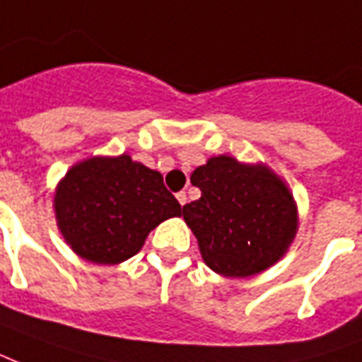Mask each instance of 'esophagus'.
<instances>
[{
	"mask_svg": "<svg viewBox=\"0 0 362 362\" xmlns=\"http://www.w3.org/2000/svg\"><path fill=\"white\" fill-rule=\"evenodd\" d=\"M176 199H178V203L184 207V205L188 203V195H186V192H178V194H176Z\"/></svg>",
	"mask_w": 362,
	"mask_h": 362,
	"instance_id": "obj_1",
	"label": "esophagus"
}]
</instances>
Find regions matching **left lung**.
Masks as SVG:
<instances>
[{
	"label": "left lung",
	"mask_w": 362,
	"mask_h": 362,
	"mask_svg": "<svg viewBox=\"0 0 362 362\" xmlns=\"http://www.w3.org/2000/svg\"><path fill=\"white\" fill-rule=\"evenodd\" d=\"M202 197L182 215L209 269L249 278L270 269L296 240L299 216L288 184L263 163L218 155L189 176Z\"/></svg>",
	"instance_id": "left-lung-1"
}]
</instances>
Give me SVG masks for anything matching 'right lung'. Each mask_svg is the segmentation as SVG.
I'll return each mask as SVG.
<instances>
[{"label":"right lung","instance_id":"obj_1","mask_svg":"<svg viewBox=\"0 0 362 362\" xmlns=\"http://www.w3.org/2000/svg\"><path fill=\"white\" fill-rule=\"evenodd\" d=\"M53 209L66 245L95 264L127 261L160 222L182 215L160 173L128 153L72 165L55 188Z\"/></svg>","mask_w":362,"mask_h":362}]
</instances>
